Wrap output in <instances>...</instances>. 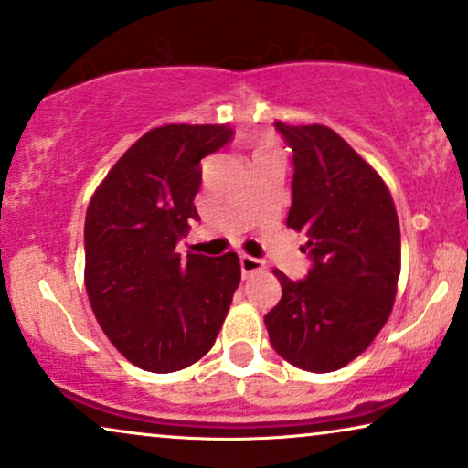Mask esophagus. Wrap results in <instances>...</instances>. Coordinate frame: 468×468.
Here are the masks:
<instances>
[{"label":"esophagus","mask_w":468,"mask_h":468,"mask_svg":"<svg viewBox=\"0 0 468 468\" xmlns=\"http://www.w3.org/2000/svg\"><path fill=\"white\" fill-rule=\"evenodd\" d=\"M262 269H264V262L258 261V258L247 256V253L240 256V271H243V278H247V275H251V273H258V271H262Z\"/></svg>","instance_id":"esophagus-1"}]
</instances>
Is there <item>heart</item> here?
<instances>
[{
	"mask_svg": "<svg viewBox=\"0 0 468 468\" xmlns=\"http://www.w3.org/2000/svg\"><path fill=\"white\" fill-rule=\"evenodd\" d=\"M250 145H251V158H261V155H264V154L275 152V145L269 141L267 136L250 138Z\"/></svg>",
	"mask_w": 468,
	"mask_h": 468,
	"instance_id": "heart-1",
	"label": "heart"
}]
</instances>
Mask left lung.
Returning a JSON list of instances; mask_svg holds the SVG:
<instances>
[{
	"label": "left lung",
	"instance_id": "obj_1",
	"mask_svg": "<svg viewBox=\"0 0 468 468\" xmlns=\"http://www.w3.org/2000/svg\"><path fill=\"white\" fill-rule=\"evenodd\" d=\"M292 147L286 225L305 232L308 278L273 269L282 299L264 316L271 345L303 371L349 365L386 325L401 271L395 201L379 173L327 125L275 121Z\"/></svg>",
	"mask_w": 468,
	"mask_h": 468
}]
</instances>
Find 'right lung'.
Masks as SVG:
<instances>
[{
	"label": "right lung",
	"instance_id": "1",
	"mask_svg": "<svg viewBox=\"0 0 468 468\" xmlns=\"http://www.w3.org/2000/svg\"><path fill=\"white\" fill-rule=\"evenodd\" d=\"M228 125L171 123L149 130L117 160L90 197L84 223V284L100 327L132 365L152 373L186 368L212 349L240 262L177 240L199 218V160L232 138Z\"/></svg>",
	"mask_w": 468,
	"mask_h": 468
}]
</instances>
